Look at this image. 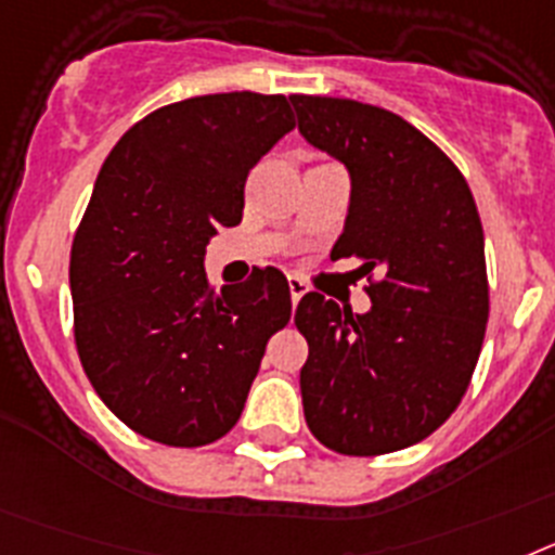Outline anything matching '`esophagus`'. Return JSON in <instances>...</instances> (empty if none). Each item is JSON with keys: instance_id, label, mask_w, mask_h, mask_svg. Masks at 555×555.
<instances>
[{"instance_id": "esophagus-1", "label": "esophagus", "mask_w": 555, "mask_h": 555, "mask_svg": "<svg viewBox=\"0 0 555 555\" xmlns=\"http://www.w3.org/2000/svg\"><path fill=\"white\" fill-rule=\"evenodd\" d=\"M287 287H291V301H293V307H296L298 301H301V296L307 293V284L301 282L298 276H287Z\"/></svg>"}]
</instances>
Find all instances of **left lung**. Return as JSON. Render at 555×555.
Wrapping results in <instances>:
<instances>
[{"mask_svg":"<svg viewBox=\"0 0 555 555\" xmlns=\"http://www.w3.org/2000/svg\"><path fill=\"white\" fill-rule=\"evenodd\" d=\"M298 131L349 170L344 234L332 259L377 273L369 312L321 293L296 307L310 344L301 402L312 436L340 455L418 444L450 418L489 321L483 225L466 178L393 111L293 98Z\"/></svg>","mask_w":555,"mask_h":555,"instance_id":"1","label":"left lung"}]
</instances>
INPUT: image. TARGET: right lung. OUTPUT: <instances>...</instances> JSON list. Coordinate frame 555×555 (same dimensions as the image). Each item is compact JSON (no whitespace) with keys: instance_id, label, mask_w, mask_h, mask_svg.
I'll return each instance as SVG.
<instances>
[{"instance_id":"right-lung-1","label":"right lung","mask_w":555,"mask_h":555,"mask_svg":"<svg viewBox=\"0 0 555 555\" xmlns=\"http://www.w3.org/2000/svg\"><path fill=\"white\" fill-rule=\"evenodd\" d=\"M293 128L284 94H204L147 114L105 158L72 243L75 344L98 397L139 436H225L268 337L291 321L282 271L218 293L204 257L243 220L250 167Z\"/></svg>"}]
</instances>
